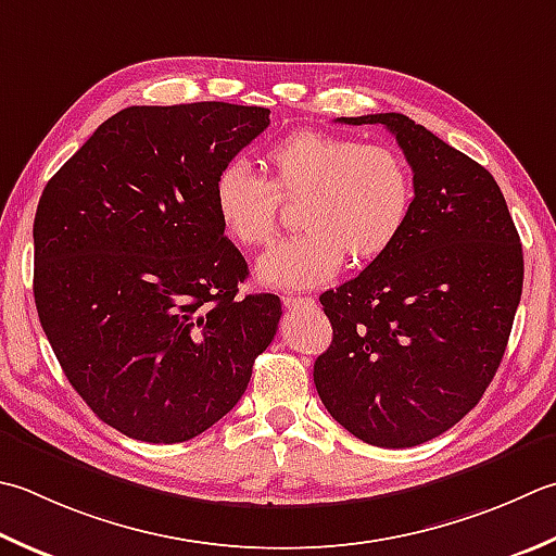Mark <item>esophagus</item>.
<instances>
[{"instance_id":"obj_1","label":"esophagus","mask_w":556,"mask_h":556,"mask_svg":"<svg viewBox=\"0 0 556 556\" xmlns=\"http://www.w3.org/2000/svg\"><path fill=\"white\" fill-rule=\"evenodd\" d=\"M285 306H287L289 311L313 308V306H315V299H311V296H287V299H285Z\"/></svg>"}]
</instances>
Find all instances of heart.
Masks as SVG:
<instances>
[{
    "label": "heart",
    "instance_id": "b5f03b06",
    "mask_svg": "<svg viewBox=\"0 0 556 556\" xmlns=\"http://www.w3.org/2000/svg\"><path fill=\"white\" fill-rule=\"evenodd\" d=\"M269 180L243 159L216 170L212 204L224 233L245 248L267 245L279 228L281 200L301 198L296 236L257 263L277 289H311L332 279L344 257L366 267L393 248L415 210V178L395 149L320 129H296L265 151Z\"/></svg>",
    "mask_w": 556,
    "mask_h": 556
}]
</instances>
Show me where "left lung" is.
Instances as JSON below:
<instances>
[{
  "mask_svg": "<svg viewBox=\"0 0 556 556\" xmlns=\"http://www.w3.org/2000/svg\"><path fill=\"white\" fill-rule=\"evenodd\" d=\"M383 125L415 173L400 241L320 296L332 344L315 358L325 409L364 443L412 448L448 431L492 383L523 291V248L496 180L400 113Z\"/></svg>",
  "mask_w": 556,
  "mask_h": 556,
  "instance_id": "left-lung-1",
  "label": "left lung"
}]
</instances>
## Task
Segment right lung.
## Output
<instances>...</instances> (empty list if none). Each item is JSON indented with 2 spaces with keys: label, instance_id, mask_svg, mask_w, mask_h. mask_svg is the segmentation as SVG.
<instances>
[{
  "label": "right lung",
  "instance_id": "1",
  "mask_svg": "<svg viewBox=\"0 0 556 556\" xmlns=\"http://www.w3.org/2000/svg\"><path fill=\"white\" fill-rule=\"evenodd\" d=\"M267 125L257 105H129L40 194V325L72 388L129 439L210 429L275 340L279 296H236L248 265L212 204L216 170Z\"/></svg>",
  "mask_w": 556,
  "mask_h": 556
}]
</instances>
